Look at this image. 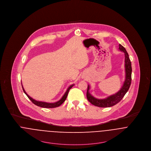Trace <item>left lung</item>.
Masks as SVG:
<instances>
[{"instance_id": "obj_1", "label": "left lung", "mask_w": 151, "mask_h": 151, "mask_svg": "<svg viewBox=\"0 0 151 151\" xmlns=\"http://www.w3.org/2000/svg\"><path fill=\"white\" fill-rule=\"evenodd\" d=\"M119 50L124 53V67H125V80L124 81V85L121 88V89L116 93L109 96L106 99H98L94 97L89 93V90L90 86L88 85V89L86 92V97L88 101L93 105L99 107H110L115 106L124 97L125 94L128 91L132 81V63L126 49L121 45H119Z\"/></svg>"}]
</instances>
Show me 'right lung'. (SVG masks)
<instances>
[{"instance_id":"obj_1","label":"right lung","mask_w":151,"mask_h":151,"mask_svg":"<svg viewBox=\"0 0 151 151\" xmlns=\"http://www.w3.org/2000/svg\"><path fill=\"white\" fill-rule=\"evenodd\" d=\"M74 85V84H72L71 85L69 88H68L66 92H65V93L64 94V95L62 96V97L58 101L55 102V103H47V102H44V101H37L35 99H33V98H32L31 97L29 96L27 93V92H25V91L24 90L22 85V89H23V91L24 92V93L26 94V95L27 96V97L31 100V101L35 104V105L39 106V107H42V108H47V109H51V108H55V107H59L65 101V100L67 98V96L68 95V93H69V91L70 89Z\"/></svg>"}]
</instances>
